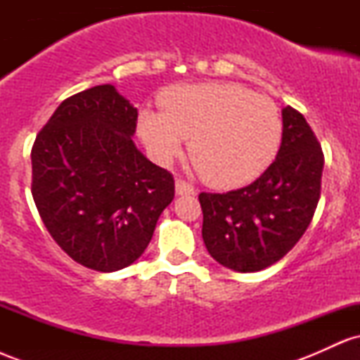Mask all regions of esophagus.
<instances>
[{
  "mask_svg": "<svg viewBox=\"0 0 360 360\" xmlns=\"http://www.w3.org/2000/svg\"><path fill=\"white\" fill-rule=\"evenodd\" d=\"M176 193L177 194H194L196 193V189H194V186L189 184L188 181L177 179L176 181Z\"/></svg>",
  "mask_w": 360,
  "mask_h": 360,
  "instance_id": "1",
  "label": "esophagus"
}]
</instances>
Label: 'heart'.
Masks as SVG:
<instances>
[{
  "mask_svg": "<svg viewBox=\"0 0 360 360\" xmlns=\"http://www.w3.org/2000/svg\"><path fill=\"white\" fill-rule=\"evenodd\" d=\"M162 111L140 113L139 130L160 162L179 154L184 139L200 174L217 188L257 177L274 159L283 134L276 103L235 82H201L167 91Z\"/></svg>",
  "mask_w": 360,
  "mask_h": 360,
  "instance_id": "obj_1",
  "label": "heart"
}]
</instances>
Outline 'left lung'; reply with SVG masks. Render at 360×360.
I'll list each match as a JSON object with an SVG mask.
<instances>
[{
	"label": "left lung",
	"mask_w": 360,
	"mask_h": 360,
	"mask_svg": "<svg viewBox=\"0 0 360 360\" xmlns=\"http://www.w3.org/2000/svg\"><path fill=\"white\" fill-rule=\"evenodd\" d=\"M323 150L298 110H283V142L254 183L229 193H201L203 240L212 257L255 272L288 254L307 232L321 193Z\"/></svg>",
	"instance_id": "obj_1"
}]
</instances>
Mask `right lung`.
I'll return each mask as SVG.
<instances>
[{
	"instance_id": "right-lung-1",
	"label": "right lung",
	"mask_w": 360,
	"mask_h": 360,
	"mask_svg": "<svg viewBox=\"0 0 360 360\" xmlns=\"http://www.w3.org/2000/svg\"><path fill=\"white\" fill-rule=\"evenodd\" d=\"M137 108L111 84L72 94L32 147V196L45 229L88 269L113 272L147 249L174 177L135 147Z\"/></svg>"
}]
</instances>
